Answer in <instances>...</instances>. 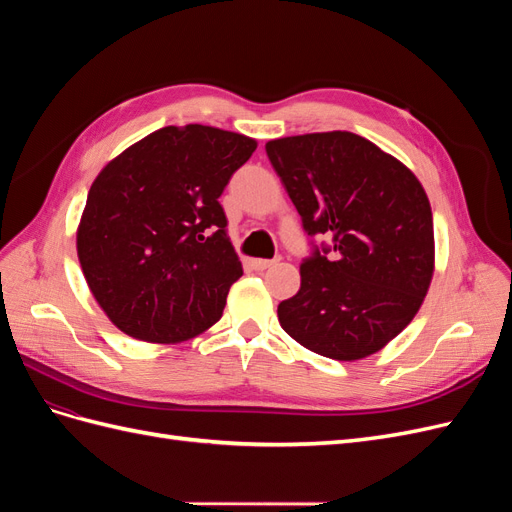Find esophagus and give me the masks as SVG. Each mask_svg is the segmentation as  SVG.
Wrapping results in <instances>:
<instances>
[{"label":"esophagus","instance_id":"esophagus-1","mask_svg":"<svg viewBox=\"0 0 512 512\" xmlns=\"http://www.w3.org/2000/svg\"><path fill=\"white\" fill-rule=\"evenodd\" d=\"M277 265V260H262V258H256L252 260V267L256 271H267V269H273Z\"/></svg>","mask_w":512,"mask_h":512}]
</instances>
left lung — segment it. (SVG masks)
<instances>
[{"mask_svg": "<svg viewBox=\"0 0 512 512\" xmlns=\"http://www.w3.org/2000/svg\"><path fill=\"white\" fill-rule=\"evenodd\" d=\"M267 156L309 237L301 288L277 305L282 329L316 354L359 361L404 331L433 277V218L408 166L352 132L275 138Z\"/></svg>", "mask_w": 512, "mask_h": 512, "instance_id": "obj_1", "label": "left lung"}]
</instances>
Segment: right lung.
I'll use <instances>...</instances> for the list:
<instances>
[{
    "instance_id": "add662e5",
    "label": "right lung",
    "mask_w": 512,
    "mask_h": 512,
    "mask_svg": "<svg viewBox=\"0 0 512 512\" xmlns=\"http://www.w3.org/2000/svg\"><path fill=\"white\" fill-rule=\"evenodd\" d=\"M254 151L250 136L190 123L151 132L100 170L76 252L119 331L177 344L222 318L243 267L218 198Z\"/></svg>"
}]
</instances>
